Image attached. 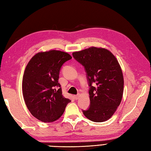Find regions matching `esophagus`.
<instances>
[{
  "label": "esophagus",
  "mask_w": 151,
  "mask_h": 151,
  "mask_svg": "<svg viewBox=\"0 0 151 151\" xmlns=\"http://www.w3.org/2000/svg\"><path fill=\"white\" fill-rule=\"evenodd\" d=\"M79 96H80V94H77V95H74V98H75L76 99H78V98H79Z\"/></svg>",
  "instance_id": "esophagus-1"
}]
</instances>
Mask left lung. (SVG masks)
<instances>
[{
  "label": "left lung",
  "mask_w": 151,
  "mask_h": 151,
  "mask_svg": "<svg viewBox=\"0 0 151 151\" xmlns=\"http://www.w3.org/2000/svg\"><path fill=\"white\" fill-rule=\"evenodd\" d=\"M72 55L84 67L90 87V107L83 111L84 116L94 122L108 120L120 105L123 93L124 81L117 59L108 50L94 47Z\"/></svg>",
  "instance_id": "1"
}]
</instances>
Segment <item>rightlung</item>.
Listing matches in <instances>:
<instances>
[{
	"mask_svg": "<svg viewBox=\"0 0 151 151\" xmlns=\"http://www.w3.org/2000/svg\"><path fill=\"white\" fill-rule=\"evenodd\" d=\"M69 54L59 50L38 52L27 64L22 78V94L27 108L45 123L58 120L71 100L62 95L59 72Z\"/></svg>",
	"mask_w": 151,
	"mask_h": 151,
	"instance_id": "add662e5",
	"label": "right lung"
}]
</instances>
